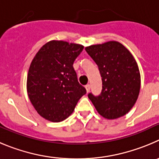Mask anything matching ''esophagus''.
Wrapping results in <instances>:
<instances>
[{
	"label": "esophagus",
	"instance_id": "esophagus-1",
	"mask_svg": "<svg viewBox=\"0 0 159 159\" xmlns=\"http://www.w3.org/2000/svg\"><path fill=\"white\" fill-rule=\"evenodd\" d=\"M85 89H86L87 93L89 92V91H90V85H89V84H87V85H85Z\"/></svg>",
	"mask_w": 159,
	"mask_h": 159
}]
</instances>
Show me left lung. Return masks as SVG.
<instances>
[{
	"mask_svg": "<svg viewBox=\"0 0 159 159\" xmlns=\"http://www.w3.org/2000/svg\"><path fill=\"white\" fill-rule=\"evenodd\" d=\"M85 51L98 66L102 80L100 95L89 93L98 113L108 120L127 114L135 104L140 89V74L135 58L116 41L92 45Z\"/></svg>",
	"mask_w": 159,
	"mask_h": 159,
	"instance_id": "1",
	"label": "left lung"
}]
</instances>
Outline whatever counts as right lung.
Segmentation results:
<instances>
[{"label":"right lung","instance_id":"obj_1","mask_svg":"<svg viewBox=\"0 0 159 159\" xmlns=\"http://www.w3.org/2000/svg\"><path fill=\"white\" fill-rule=\"evenodd\" d=\"M83 48L80 44L53 40L43 46L34 57L28 70L27 90L34 108L46 120H66L86 93L73 66Z\"/></svg>","mask_w":159,"mask_h":159}]
</instances>
